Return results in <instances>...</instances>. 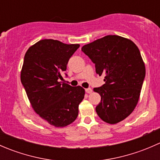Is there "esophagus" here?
Wrapping results in <instances>:
<instances>
[{
    "instance_id": "esophagus-1",
    "label": "esophagus",
    "mask_w": 160,
    "mask_h": 160,
    "mask_svg": "<svg viewBox=\"0 0 160 160\" xmlns=\"http://www.w3.org/2000/svg\"><path fill=\"white\" fill-rule=\"evenodd\" d=\"M85 91H86L88 93H92V89H91V88H87V89H85Z\"/></svg>"
}]
</instances>
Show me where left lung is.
Wrapping results in <instances>:
<instances>
[{"label": "left lung", "mask_w": 160, "mask_h": 160, "mask_svg": "<svg viewBox=\"0 0 160 160\" xmlns=\"http://www.w3.org/2000/svg\"><path fill=\"white\" fill-rule=\"evenodd\" d=\"M104 76V85L93 88L101 97L97 114L104 122L116 124L133 111L139 99L146 67L136 45L118 35H107L81 49Z\"/></svg>", "instance_id": "1"}]
</instances>
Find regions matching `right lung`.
I'll return each instance as SVG.
<instances>
[{
	"mask_svg": "<svg viewBox=\"0 0 160 160\" xmlns=\"http://www.w3.org/2000/svg\"><path fill=\"white\" fill-rule=\"evenodd\" d=\"M79 47V44L43 39L31 46L24 58L21 82L28 100L34 111L56 127L73 122L84 98L83 88L59 82L69 59Z\"/></svg>",
	"mask_w": 160,
	"mask_h": 160,
	"instance_id": "add662e5",
	"label": "right lung"
}]
</instances>
